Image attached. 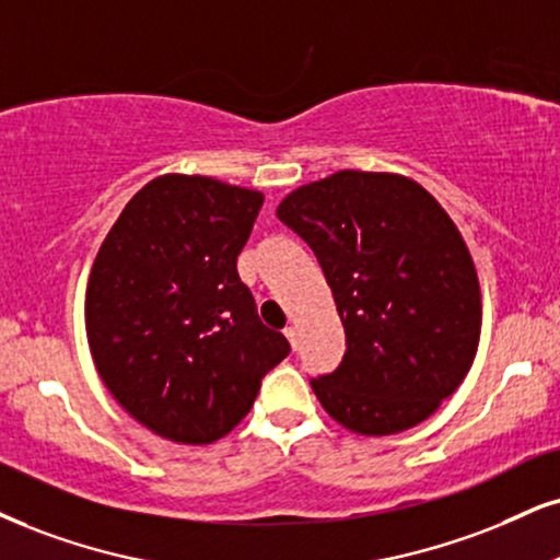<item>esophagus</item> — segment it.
I'll list each match as a JSON object with an SVG mask.
<instances>
[{
	"label": "esophagus",
	"instance_id": "esophagus-1",
	"mask_svg": "<svg viewBox=\"0 0 560 560\" xmlns=\"http://www.w3.org/2000/svg\"><path fill=\"white\" fill-rule=\"evenodd\" d=\"M285 337H288V342L293 345V350L299 348V329H295V327H285Z\"/></svg>",
	"mask_w": 560,
	"mask_h": 560
}]
</instances>
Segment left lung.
Wrapping results in <instances>:
<instances>
[{"label":"left lung","mask_w":560,"mask_h":560,"mask_svg":"<svg viewBox=\"0 0 560 560\" xmlns=\"http://www.w3.org/2000/svg\"><path fill=\"white\" fill-rule=\"evenodd\" d=\"M278 218L312 246L345 327L342 363L312 378L324 410L363 436L423 423L480 340L478 272L444 207L412 178L337 171Z\"/></svg>","instance_id":"left-lung-1"}]
</instances>
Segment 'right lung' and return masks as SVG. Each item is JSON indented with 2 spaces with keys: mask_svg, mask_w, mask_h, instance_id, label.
Listing matches in <instances>:
<instances>
[{
  "mask_svg": "<svg viewBox=\"0 0 560 560\" xmlns=\"http://www.w3.org/2000/svg\"><path fill=\"white\" fill-rule=\"evenodd\" d=\"M261 202L215 178L158 176L129 199L93 261L85 327L95 369L158 436L223 439L291 353L236 269Z\"/></svg>",
  "mask_w": 560,
  "mask_h": 560,
  "instance_id": "obj_1",
  "label": "right lung"
}]
</instances>
